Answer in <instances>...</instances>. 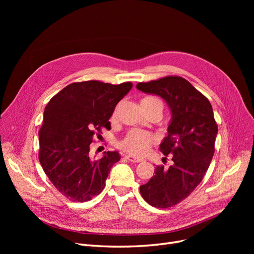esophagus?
I'll list each match as a JSON object with an SVG mask.
<instances>
[{"label": "esophagus", "mask_w": 254, "mask_h": 254, "mask_svg": "<svg viewBox=\"0 0 254 254\" xmlns=\"http://www.w3.org/2000/svg\"><path fill=\"white\" fill-rule=\"evenodd\" d=\"M126 158H127V159H128V161H129V162H131V163H140V162H142V161H143L142 158H136V157L131 156V155H126Z\"/></svg>", "instance_id": "1"}]
</instances>
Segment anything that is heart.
<instances>
[{"instance_id":"heart-1","label":"heart","mask_w":254,"mask_h":254,"mask_svg":"<svg viewBox=\"0 0 254 254\" xmlns=\"http://www.w3.org/2000/svg\"><path fill=\"white\" fill-rule=\"evenodd\" d=\"M141 103H161V101L153 97H146L141 101ZM115 115L116 110L113 112L112 118H114ZM154 143L155 137L149 134V132H145L139 129H131L118 142V147L131 155L142 156L148 152L151 145Z\"/></svg>"}]
</instances>
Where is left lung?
Returning a JSON list of instances; mask_svg holds the SVG:
<instances>
[{
	"label": "left lung",
	"mask_w": 254,
	"mask_h": 254,
	"mask_svg": "<svg viewBox=\"0 0 254 254\" xmlns=\"http://www.w3.org/2000/svg\"><path fill=\"white\" fill-rule=\"evenodd\" d=\"M137 88L163 98L172 112L168 136L159 149L172 154L169 168L156 166L155 175L140 186L143 198L155 208H170L188 197L201 183L215 151L218 127L209 100L186 79L167 76Z\"/></svg>",
	"instance_id": "1"
}]
</instances>
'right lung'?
I'll use <instances>...</instances> for the list:
<instances>
[{
    "instance_id": "add662e5",
    "label": "right lung",
    "mask_w": 254,
    "mask_h": 254,
    "mask_svg": "<svg viewBox=\"0 0 254 254\" xmlns=\"http://www.w3.org/2000/svg\"><path fill=\"white\" fill-rule=\"evenodd\" d=\"M131 87V82H74L45 107L39 161L53 186L71 202H87L100 194L112 166L120 159L118 152L107 151L92 161L89 145L102 128H111L115 106Z\"/></svg>"
}]
</instances>
